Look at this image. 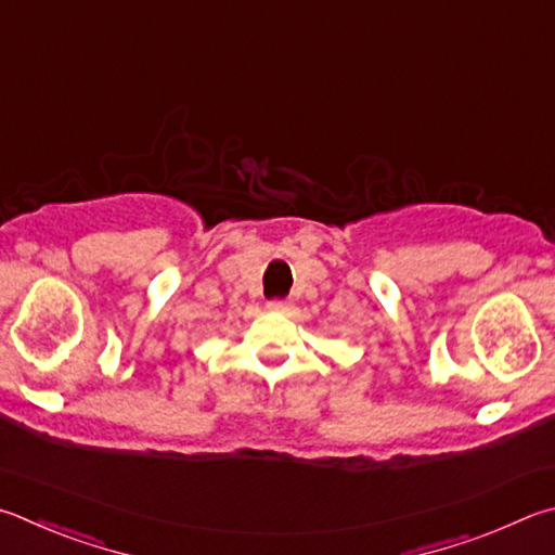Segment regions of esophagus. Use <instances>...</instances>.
<instances>
[{
  "mask_svg": "<svg viewBox=\"0 0 555 555\" xmlns=\"http://www.w3.org/2000/svg\"><path fill=\"white\" fill-rule=\"evenodd\" d=\"M267 308H269V310H274V312H286V310L291 308V304H288V300H281V298H274V300H269V304H267Z\"/></svg>",
  "mask_w": 555,
  "mask_h": 555,
  "instance_id": "1",
  "label": "esophagus"
}]
</instances>
